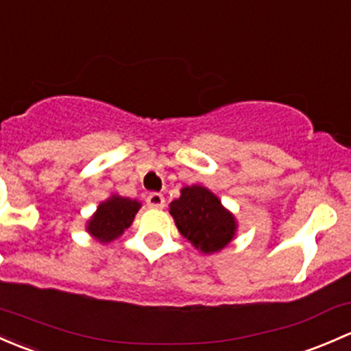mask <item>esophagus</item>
Masks as SVG:
<instances>
[{
    "label": "esophagus",
    "mask_w": 351,
    "mask_h": 351,
    "mask_svg": "<svg viewBox=\"0 0 351 351\" xmlns=\"http://www.w3.org/2000/svg\"><path fill=\"white\" fill-rule=\"evenodd\" d=\"M146 204L147 206H151V208H163L165 206V197L161 193H149L146 198Z\"/></svg>",
    "instance_id": "34e87169"
}]
</instances>
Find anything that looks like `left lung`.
I'll use <instances>...</instances> for the list:
<instances>
[{"label":"left lung","instance_id":"left-lung-1","mask_svg":"<svg viewBox=\"0 0 351 351\" xmlns=\"http://www.w3.org/2000/svg\"><path fill=\"white\" fill-rule=\"evenodd\" d=\"M180 234L202 252H217L232 241L235 220L219 198L204 186H186L182 197L169 204Z\"/></svg>","mask_w":351,"mask_h":351}]
</instances>
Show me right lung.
Returning <instances> with one entry per match:
<instances>
[{"instance_id": "1", "label": "right lung", "mask_w": 351, "mask_h": 351, "mask_svg": "<svg viewBox=\"0 0 351 351\" xmlns=\"http://www.w3.org/2000/svg\"><path fill=\"white\" fill-rule=\"evenodd\" d=\"M139 206V202L129 198H109L108 202L99 205L97 212L87 225V230L101 242L114 241L131 225Z\"/></svg>"}]
</instances>
